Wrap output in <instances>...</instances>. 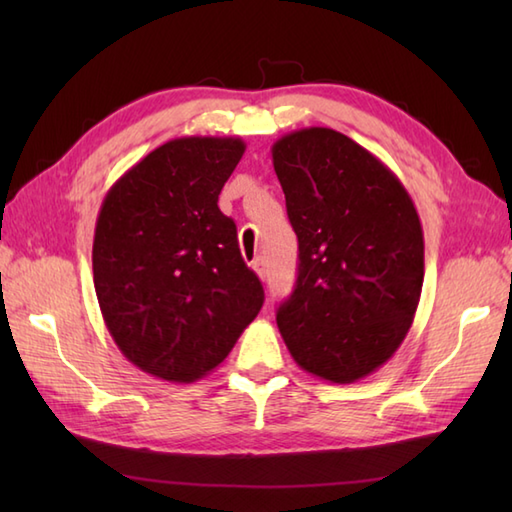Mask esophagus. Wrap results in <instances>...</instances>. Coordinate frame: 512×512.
<instances>
[{
	"mask_svg": "<svg viewBox=\"0 0 512 512\" xmlns=\"http://www.w3.org/2000/svg\"><path fill=\"white\" fill-rule=\"evenodd\" d=\"M253 270H255L259 279H266V264H264V259H255V262H253Z\"/></svg>",
	"mask_w": 512,
	"mask_h": 512,
	"instance_id": "esophagus-1",
	"label": "esophagus"
}]
</instances>
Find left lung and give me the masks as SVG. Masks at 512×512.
I'll return each mask as SVG.
<instances>
[{
  "mask_svg": "<svg viewBox=\"0 0 512 512\" xmlns=\"http://www.w3.org/2000/svg\"><path fill=\"white\" fill-rule=\"evenodd\" d=\"M273 165L299 239L279 332L308 374L354 383L394 356L413 323L424 279L418 211L394 171L330 127L281 136Z\"/></svg>",
  "mask_w": 512,
  "mask_h": 512,
  "instance_id": "1",
  "label": "left lung"
}]
</instances>
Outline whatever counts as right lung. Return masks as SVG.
<instances>
[{"label": "right lung", "mask_w": 512, "mask_h": 512, "mask_svg": "<svg viewBox=\"0 0 512 512\" xmlns=\"http://www.w3.org/2000/svg\"><path fill=\"white\" fill-rule=\"evenodd\" d=\"M244 149L235 136L169 140L101 204L92 268L103 321L129 363L169 383L213 372L262 310L264 288L217 206Z\"/></svg>", "instance_id": "add662e5"}]
</instances>
